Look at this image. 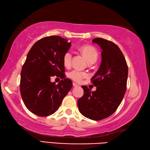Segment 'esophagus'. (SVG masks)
I'll list each match as a JSON object with an SVG mask.
<instances>
[{
	"mask_svg": "<svg viewBox=\"0 0 150 150\" xmlns=\"http://www.w3.org/2000/svg\"><path fill=\"white\" fill-rule=\"evenodd\" d=\"M73 87H78L79 86V85L75 83V82H73Z\"/></svg>",
	"mask_w": 150,
	"mask_h": 150,
	"instance_id": "34e87169",
	"label": "esophagus"
}]
</instances>
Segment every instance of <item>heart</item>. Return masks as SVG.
<instances>
[{
    "mask_svg": "<svg viewBox=\"0 0 150 150\" xmlns=\"http://www.w3.org/2000/svg\"><path fill=\"white\" fill-rule=\"evenodd\" d=\"M79 51L84 58L86 59L88 63H93L97 60L98 54L97 50L93 46L90 45H83L79 47ZM72 59L71 53L68 51L64 53L62 57L63 64L66 68L71 66ZM68 77L77 82H81L84 79L88 77V74L86 72L80 71L78 70H73L68 73Z\"/></svg>",
    "mask_w": 150,
    "mask_h": 150,
    "instance_id": "1",
    "label": "heart"
}]
</instances>
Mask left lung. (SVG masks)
I'll return each mask as SVG.
<instances>
[{
    "label": "left lung",
    "instance_id": "left-lung-1",
    "mask_svg": "<svg viewBox=\"0 0 150 150\" xmlns=\"http://www.w3.org/2000/svg\"><path fill=\"white\" fill-rule=\"evenodd\" d=\"M101 47L102 61L91 79L97 90L82 86L84 93L77 102L81 113L88 119L100 120L111 115L122 100L126 90L128 68L117 44L102 38L92 40Z\"/></svg>",
    "mask_w": 150,
    "mask_h": 150
}]
</instances>
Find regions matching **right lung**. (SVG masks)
Segmentation results:
<instances>
[{"instance_id":"add662e5","label":"right lung","mask_w":150,"mask_h":150,"mask_svg":"<svg viewBox=\"0 0 150 150\" xmlns=\"http://www.w3.org/2000/svg\"><path fill=\"white\" fill-rule=\"evenodd\" d=\"M71 42L60 36L44 37L28 52L21 73L20 91L25 106L40 117L48 116L59 109L72 87L66 78L62 57ZM56 75L63 79L58 85L50 82Z\"/></svg>"}]
</instances>
